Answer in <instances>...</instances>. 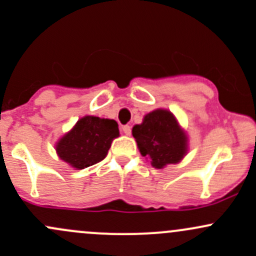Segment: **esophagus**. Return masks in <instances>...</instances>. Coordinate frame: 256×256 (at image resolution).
<instances>
[{
  "label": "esophagus",
  "instance_id": "34e87169",
  "mask_svg": "<svg viewBox=\"0 0 256 256\" xmlns=\"http://www.w3.org/2000/svg\"><path fill=\"white\" fill-rule=\"evenodd\" d=\"M122 131H124V134H125L126 136H130L131 135V126H128V125H125L122 128Z\"/></svg>",
  "mask_w": 256,
  "mask_h": 256
}]
</instances>
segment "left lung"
I'll return each mask as SVG.
<instances>
[{"instance_id":"8db88e82","label":"left lung","mask_w":256,"mask_h":256,"mask_svg":"<svg viewBox=\"0 0 256 256\" xmlns=\"http://www.w3.org/2000/svg\"><path fill=\"white\" fill-rule=\"evenodd\" d=\"M132 136L142 157L157 169L182 162L189 150L186 131L168 109L160 108L144 115L132 128Z\"/></svg>"}]
</instances>
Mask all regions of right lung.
<instances>
[{"label": "right lung", "mask_w": 256, "mask_h": 256, "mask_svg": "<svg viewBox=\"0 0 256 256\" xmlns=\"http://www.w3.org/2000/svg\"><path fill=\"white\" fill-rule=\"evenodd\" d=\"M119 136L115 120L86 115L58 140L55 150L61 160L80 170L103 160L112 142Z\"/></svg>", "instance_id": "add662e5"}]
</instances>
